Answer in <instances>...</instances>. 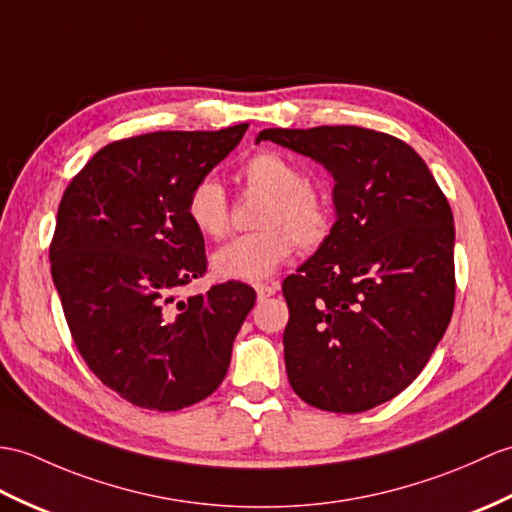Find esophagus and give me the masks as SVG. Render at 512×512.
<instances>
[{"mask_svg": "<svg viewBox=\"0 0 512 512\" xmlns=\"http://www.w3.org/2000/svg\"><path fill=\"white\" fill-rule=\"evenodd\" d=\"M277 290H279V283H257L255 285V292H257L259 301H264V299H268V296L277 294Z\"/></svg>", "mask_w": 512, "mask_h": 512, "instance_id": "34e87169", "label": "esophagus"}]
</instances>
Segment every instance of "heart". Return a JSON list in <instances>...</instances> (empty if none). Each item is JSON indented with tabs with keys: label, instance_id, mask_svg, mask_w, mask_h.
Segmentation results:
<instances>
[{
	"label": "heart",
	"instance_id": "obj_1",
	"mask_svg": "<svg viewBox=\"0 0 512 512\" xmlns=\"http://www.w3.org/2000/svg\"><path fill=\"white\" fill-rule=\"evenodd\" d=\"M246 185L266 194L257 233L235 237L211 255L213 275L224 281H264L294 253L320 246L331 231V207L325 194L305 185L303 172L277 152H259L242 168ZM187 218L198 233L220 237L229 231V200L216 176H202L187 196Z\"/></svg>",
	"mask_w": 512,
	"mask_h": 512
}]
</instances>
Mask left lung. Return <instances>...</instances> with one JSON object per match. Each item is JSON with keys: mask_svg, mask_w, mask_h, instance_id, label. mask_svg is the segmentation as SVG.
<instances>
[{"mask_svg": "<svg viewBox=\"0 0 512 512\" xmlns=\"http://www.w3.org/2000/svg\"><path fill=\"white\" fill-rule=\"evenodd\" d=\"M259 141L334 176L336 222L283 281L285 371L305 403L364 412L408 388L454 312V216L406 141L360 126L266 128Z\"/></svg>", "mask_w": 512, "mask_h": 512, "instance_id": "obj_1", "label": "left lung"}]
</instances>
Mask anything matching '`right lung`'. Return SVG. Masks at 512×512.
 Returning a JSON list of instances; mask_svg holds the SVG:
<instances>
[{
  "label": "right lung",
  "mask_w": 512,
  "mask_h": 512,
  "mask_svg": "<svg viewBox=\"0 0 512 512\" xmlns=\"http://www.w3.org/2000/svg\"><path fill=\"white\" fill-rule=\"evenodd\" d=\"M246 128L113 141L58 207L50 261L71 336L100 382L139 408L172 412L209 397L255 305V290L235 281L176 296L207 270L187 196Z\"/></svg>",
  "instance_id": "obj_1"
}]
</instances>
